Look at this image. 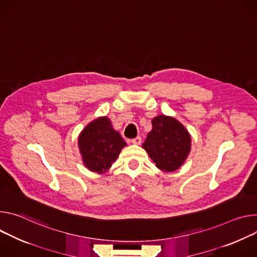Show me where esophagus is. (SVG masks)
I'll return each instance as SVG.
<instances>
[{"label": "esophagus", "mask_w": 257, "mask_h": 257, "mask_svg": "<svg viewBox=\"0 0 257 257\" xmlns=\"http://www.w3.org/2000/svg\"><path fill=\"white\" fill-rule=\"evenodd\" d=\"M141 142H142L141 137H137V138H135V139H133V140H132V143H133V144H135V145H140V144H141Z\"/></svg>", "instance_id": "1"}]
</instances>
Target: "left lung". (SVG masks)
<instances>
[{
    "instance_id": "left-lung-1",
    "label": "left lung",
    "mask_w": 257,
    "mask_h": 257,
    "mask_svg": "<svg viewBox=\"0 0 257 257\" xmlns=\"http://www.w3.org/2000/svg\"><path fill=\"white\" fill-rule=\"evenodd\" d=\"M143 148L160 170L172 173L179 169L191 150V137L176 118L158 115L152 119V131Z\"/></svg>"
}]
</instances>
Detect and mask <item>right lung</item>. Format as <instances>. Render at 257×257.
Wrapping results in <instances>:
<instances>
[{
	"label": "right lung",
	"mask_w": 257,
	"mask_h": 257,
	"mask_svg": "<svg viewBox=\"0 0 257 257\" xmlns=\"http://www.w3.org/2000/svg\"><path fill=\"white\" fill-rule=\"evenodd\" d=\"M126 145L108 117L102 116L85 126L78 137L83 164L97 174H104Z\"/></svg>",
	"instance_id": "1"
}]
</instances>
